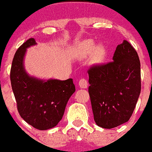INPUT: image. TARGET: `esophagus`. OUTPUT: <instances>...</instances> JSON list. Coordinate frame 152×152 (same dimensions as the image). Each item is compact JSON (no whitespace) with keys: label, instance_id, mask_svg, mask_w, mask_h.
Segmentation results:
<instances>
[{"label":"esophagus","instance_id":"34e87169","mask_svg":"<svg viewBox=\"0 0 152 152\" xmlns=\"http://www.w3.org/2000/svg\"><path fill=\"white\" fill-rule=\"evenodd\" d=\"M79 86L81 88H88V81L86 79H80L79 81Z\"/></svg>","mask_w":152,"mask_h":152}]
</instances>
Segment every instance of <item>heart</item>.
I'll return each instance as SVG.
<instances>
[{"instance_id": "b5f03b06", "label": "heart", "mask_w": 152, "mask_h": 152, "mask_svg": "<svg viewBox=\"0 0 152 152\" xmlns=\"http://www.w3.org/2000/svg\"><path fill=\"white\" fill-rule=\"evenodd\" d=\"M95 43L93 40H86L82 42L78 48V53L80 57H86L92 52L93 49V54H92V59L95 63L102 62L104 59V49L102 46H97L95 48Z\"/></svg>"}]
</instances>
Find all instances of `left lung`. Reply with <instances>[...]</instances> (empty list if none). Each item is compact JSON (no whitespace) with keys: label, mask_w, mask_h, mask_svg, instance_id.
Returning <instances> with one entry per match:
<instances>
[{"label":"left lung","mask_w":152,"mask_h":152,"mask_svg":"<svg viewBox=\"0 0 152 152\" xmlns=\"http://www.w3.org/2000/svg\"><path fill=\"white\" fill-rule=\"evenodd\" d=\"M113 60L88 70L94 121L105 129L129 121L141 92L140 62L130 42L118 45Z\"/></svg>","instance_id":"8db88e82"}]
</instances>
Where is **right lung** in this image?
Segmentation results:
<instances>
[{"mask_svg": "<svg viewBox=\"0 0 152 152\" xmlns=\"http://www.w3.org/2000/svg\"><path fill=\"white\" fill-rule=\"evenodd\" d=\"M34 45L36 42L31 38L18 49L12 62L10 80L20 116L33 127L46 130L61 120L76 88L72 79L43 80L28 75L23 64L25 54Z\"/></svg>", "mask_w": 152, "mask_h": 152, "instance_id": "1", "label": "right lung"}]
</instances>
